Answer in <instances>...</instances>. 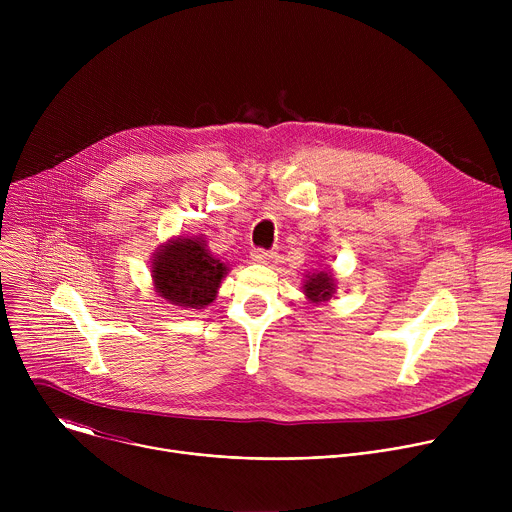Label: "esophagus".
<instances>
[{
	"label": "esophagus",
	"mask_w": 512,
	"mask_h": 512,
	"mask_svg": "<svg viewBox=\"0 0 512 512\" xmlns=\"http://www.w3.org/2000/svg\"><path fill=\"white\" fill-rule=\"evenodd\" d=\"M275 257H277V255H275L273 251H265V249H253V251H251V259H253L255 263H259V265H267V263H271Z\"/></svg>",
	"instance_id": "34e87169"
}]
</instances>
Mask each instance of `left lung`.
<instances>
[{
  "label": "left lung",
  "instance_id": "8db88e82",
  "mask_svg": "<svg viewBox=\"0 0 512 512\" xmlns=\"http://www.w3.org/2000/svg\"><path fill=\"white\" fill-rule=\"evenodd\" d=\"M336 283L338 281H336V277L330 269L328 271H314V273L306 275L302 291H304V296L310 304H322V302L332 300V296L336 294Z\"/></svg>",
  "mask_w": 512,
  "mask_h": 512
}]
</instances>
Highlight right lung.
Wrapping results in <instances>:
<instances>
[{
    "label": "right lung",
    "mask_w": 512,
    "mask_h": 512,
    "mask_svg": "<svg viewBox=\"0 0 512 512\" xmlns=\"http://www.w3.org/2000/svg\"><path fill=\"white\" fill-rule=\"evenodd\" d=\"M229 267L216 259L202 237H176L152 257L154 291L182 310H202L216 300Z\"/></svg>",
    "instance_id": "obj_1"
}]
</instances>
